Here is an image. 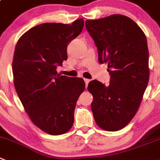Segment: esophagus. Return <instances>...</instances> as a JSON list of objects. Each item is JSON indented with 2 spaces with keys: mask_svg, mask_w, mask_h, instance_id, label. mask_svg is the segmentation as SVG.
<instances>
[{
  "mask_svg": "<svg viewBox=\"0 0 160 160\" xmlns=\"http://www.w3.org/2000/svg\"><path fill=\"white\" fill-rule=\"evenodd\" d=\"M84 81H85V83H86V86L87 87L88 84H89V82H90V79H88V78H84Z\"/></svg>",
  "mask_w": 160,
  "mask_h": 160,
  "instance_id": "obj_1",
  "label": "esophagus"
}]
</instances>
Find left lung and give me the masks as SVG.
<instances>
[{
  "instance_id": "1",
  "label": "left lung",
  "mask_w": 160,
  "mask_h": 160,
  "mask_svg": "<svg viewBox=\"0 0 160 160\" xmlns=\"http://www.w3.org/2000/svg\"><path fill=\"white\" fill-rule=\"evenodd\" d=\"M100 63H108L109 86L91 81L88 90L93 100L91 109L99 127L118 131L138 112L149 80L148 49L143 30L122 15L86 20Z\"/></svg>"
}]
</instances>
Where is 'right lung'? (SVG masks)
Instances as JSON below:
<instances>
[{
  "label": "right lung",
  "instance_id": "obj_1",
  "mask_svg": "<svg viewBox=\"0 0 160 160\" xmlns=\"http://www.w3.org/2000/svg\"><path fill=\"white\" fill-rule=\"evenodd\" d=\"M83 19L70 24L46 22L24 33L12 60L13 82L28 116L36 127L51 135L71 130L79 96L86 88L81 78L57 74L67 60V47L79 35Z\"/></svg>",
  "mask_w": 160,
  "mask_h": 160
}]
</instances>
